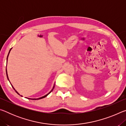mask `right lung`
Returning <instances> with one entry per match:
<instances>
[{"mask_svg": "<svg viewBox=\"0 0 126 126\" xmlns=\"http://www.w3.org/2000/svg\"><path fill=\"white\" fill-rule=\"evenodd\" d=\"M12 49V48L11 49H10V50H11ZM10 51H9V53H10ZM9 54H8V57H7V59H8V55H9ZM6 71H7V70H6ZM7 78H8V80H9V78H8V74H7ZM12 87H13V89H14V90H15V89L14 88V87H13L12 86ZM54 87H53V88H54ZM53 88L52 89V91H51L48 94H46V95H44V96H43V97H40V98H37V99H31V98H28V99H33V100H38V99H42V98H45L46 97H47V95L49 94L50 92H52L53 90ZM15 91H16V93L17 94H18L19 95H20L19 94L18 92H17L16 91V90H15ZM21 96H22V95H21Z\"/></svg>", "mask_w": 126, "mask_h": 126, "instance_id": "add662e5", "label": "right lung"}]
</instances>
